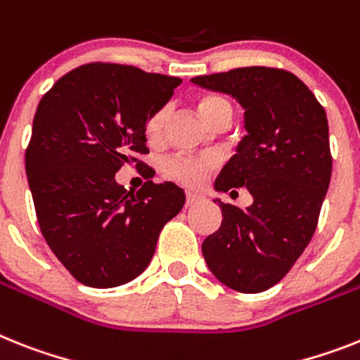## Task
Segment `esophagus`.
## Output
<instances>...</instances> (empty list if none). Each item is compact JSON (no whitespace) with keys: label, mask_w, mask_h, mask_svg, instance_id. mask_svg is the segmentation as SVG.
Listing matches in <instances>:
<instances>
[{"label":"esophagus","mask_w":360,"mask_h":360,"mask_svg":"<svg viewBox=\"0 0 360 360\" xmlns=\"http://www.w3.org/2000/svg\"><path fill=\"white\" fill-rule=\"evenodd\" d=\"M199 199H201V195L194 194V192H186V201H185L186 207H192V205H195Z\"/></svg>","instance_id":"esophagus-1"}]
</instances>
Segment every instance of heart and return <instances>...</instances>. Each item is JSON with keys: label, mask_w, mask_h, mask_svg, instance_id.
Wrapping results in <instances>:
<instances>
[{"label": "heart", "mask_w": 360, "mask_h": 360, "mask_svg": "<svg viewBox=\"0 0 360 360\" xmlns=\"http://www.w3.org/2000/svg\"><path fill=\"white\" fill-rule=\"evenodd\" d=\"M231 110V104L219 95H203L199 96L198 101V111L201 115V119L205 122H210V120L216 117L219 111ZM168 119V108H159L157 111H153L150 115V119L146 120V126H144V134L150 143H157L161 141L162 134H165V124ZM216 168V161L210 159V157H190V155H170L166 157L165 161L161 162V172L166 179L175 181L183 186H190V188H195V186L203 185L205 179L208 177V174Z\"/></svg>", "instance_id": "heart-1"}]
</instances>
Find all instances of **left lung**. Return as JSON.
<instances>
[{"label":"left lung","instance_id":"8db88e82","mask_svg":"<svg viewBox=\"0 0 360 360\" xmlns=\"http://www.w3.org/2000/svg\"><path fill=\"white\" fill-rule=\"evenodd\" d=\"M232 95L245 110L247 135L217 175L216 190L245 186V210L221 203L223 221L203 241L214 276L240 292H262L291 271L315 234L331 181L328 117L309 87L278 68H238L192 78Z\"/></svg>","mask_w":360,"mask_h":360}]
</instances>
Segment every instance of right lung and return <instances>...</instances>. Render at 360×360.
I'll return each mask as SVG.
<instances>
[{"instance_id":"1","label":"right lung","mask_w":360,"mask_h":360,"mask_svg":"<svg viewBox=\"0 0 360 360\" xmlns=\"http://www.w3.org/2000/svg\"><path fill=\"white\" fill-rule=\"evenodd\" d=\"M181 78L135 65L91 62L72 69L41 96L25 150L36 217L47 245L78 282L117 288L137 278L162 226L185 194L146 181L137 194L115 174L144 166V126L170 101Z\"/></svg>"}]
</instances>
